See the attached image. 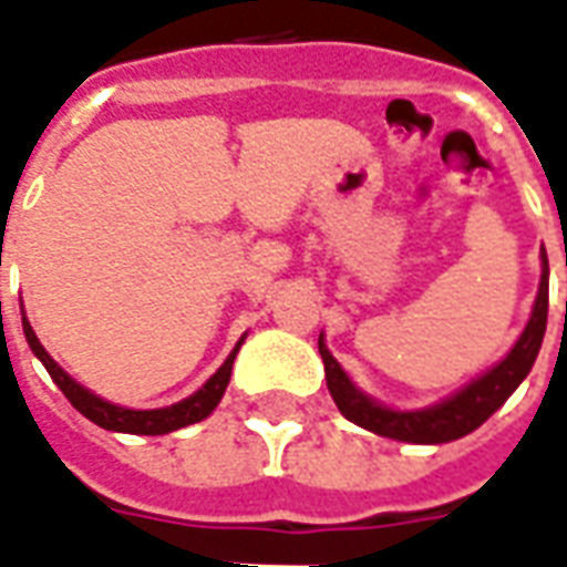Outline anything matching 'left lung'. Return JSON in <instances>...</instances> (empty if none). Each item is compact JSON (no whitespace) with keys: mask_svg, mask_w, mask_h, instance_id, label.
<instances>
[{"mask_svg":"<svg viewBox=\"0 0 567 567\" xmlns=\"http://www.w3.org/2000/svg\"><path fill=\"white\" fill-rule=\"evenodd\" d=\"M549 264L544 255V272H540V288H537L535 312L525 324L523 337L516 340L511 355L501 361L498 368H492L486 377L471 382L467 389L452 394L450 401L431 406V410H419V413H394L385 406L373 404L370 398L358 392L349 382L343 368L333 361L328 346L321 343L319 337V355L324 361V380H328V392H331L333 404L340 406L349 422L368 427L380 437L404 440V443H450L464 434H471L474 427L486 422L495 410H498L516 385L528 377V370L535 364L540 343H544V331H547V307H549Z\"/></svg>","mask_w":567,"mask_h":567,"instance_id":"1","label":"left lung"}]
</instances>
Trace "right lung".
I'll return each instance as SVG.
<instances>
[{
    "mask_svg": "<svg viewBox=\"0 0 567 567\" xmlns=\"http://www.w3.org/2000/svg\"><path fill=\"white\" fill-rule=\"evenodd\" d=\"M23 333H27V343H30V349L35 352V358H39L44 368H48V373H51V380H54L56 385H60V392L69 398V404L75 406L81 416H87L91 422L105 427V431H124V434H169L175 427L194 425L199 419L209 416L212 410L218 406V401H221L227 382H230L234 358L236 352H239V346H243V340H239L234 352L227 355V361L218 368V373H215L197 394H190L187 401H182V404L166 406V410H124V406L109 404V401L96 398V394H91L87 389H81L79 382L72 380L66 370L60 368L54 358L44 352V346L39 343V337H35V331L30 328L27 316H23Z\"/></svg>",
    "mask_w": 567,
    "mask_h": 567,
    "instance_id": "right-lung-1",
    "label": "right lung"
}]
</instances>
